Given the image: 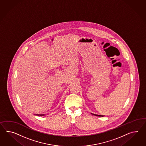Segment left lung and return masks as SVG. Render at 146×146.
<instances>
[{"label": "left lung", "mask_w": 146, "mask_h": 146, "mask_svg": "<svg viewBox=\"0 0 146 146\" xmlns=\"http://www.w3.org/2000/svg\"><path fill=\"white\" fill-rule=\"evenodd\" d=\"M93 115H95V116H103V115H96V114H94Z\"/></svg>", "instance_id": "left-lung-1"}]
</instances>
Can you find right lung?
<instances>
[{
    "label": "right lung",
    "instance_id": "obj_1",
    "mask_svg": "<svg viewBox=\"0 0 146 146\" xmlns=\"http://www.w3.org/2000/svg\"><path fill=\"white\" fill-rule=\"evenodd\" d=\"M36 115H38V116H42V115H44V114H43V115H42V114H36Z\"/></svg>",
    "mask_w": 146,
    "mask_h": 146
}]
</instances>
